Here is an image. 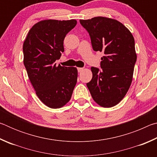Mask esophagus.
Instances as JSON below:
<instances>
[{
    "mask_svg": "<svg viewBox=\"0 0 157 157\" xmlns=\"http://www.w3.org/2000/svg\"><path fill=\"white\" fill-rule=\"evenodd\" d=\"M82 71H83V68H78V71L79 73L82 72Z\"/></svg>",
    "mask_w": 157,
    "mask_h": 157,
    "instance_id": "esophagus-1",
    "label": "esophagus"
}]
</instances>
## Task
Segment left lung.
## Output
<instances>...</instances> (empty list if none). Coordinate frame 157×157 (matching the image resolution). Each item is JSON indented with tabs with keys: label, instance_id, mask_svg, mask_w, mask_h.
<instances>
[{
	"label": "left lung",
	"instance_id": "8db88e82",
	"mask_svg": "<svg viewBox=\"0 0 157 157\" xmlns=\"http://www.w3.org/2000/svg\"><path fill=\"white\" fill-rule=\"evenodd\" d=\"M91 38L94 51L104 52L100 70L91 67L93 77L86 83L93 99L103 107L121 102L131 85L136 62L132 33L119 21L98 17L79 20Z\"/></svg>",
	"mask_w": 157,
	"mask_h": 157
}]
</instances>
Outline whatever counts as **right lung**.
Returning a JSON list of instances; mask_svg holds the SVG:
<instances>
[{"instance_id": "right-lung-1", "label": "right lung", "mask_w": 157, "mask_h": 157, "mask_svg": "<svg viewBox=\"0 0 157 157\" xmlns=\"http://www.w3.org/2000/svg\"><path fill=\"white\" fill-rule=\"evenodd\" d=\"M77 24L76 20H44L33 25L23 43V63L36 94L52 109L63 107L71 100L78 70L57 66L64 51L63 40Z\"/></svg>"}]
</instances>
